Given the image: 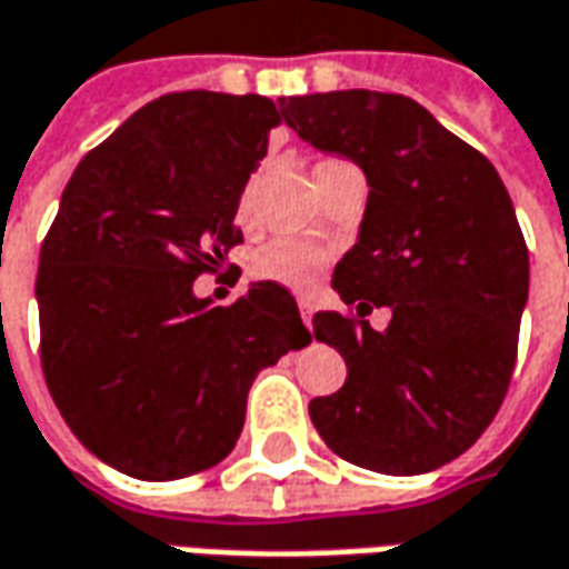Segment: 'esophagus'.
I'll list each match as a JSON object with an SVG mask.
<instances>
[{"mask_svg":"<svg viewBox=\"0 0 569 569\" xmlns=\"http://www.w3.org/2000/svg\"><path fill=\"white\" fill-rule=\"evenodd\" d=\"M300 316H303V322L310 326V322H312V303H310V300H300Z\"/></svg>","mask_w":569,"mask_h":569,"instance_id":"obj_1","label":"esophagus"}]
</instances>
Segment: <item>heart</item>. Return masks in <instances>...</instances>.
I'll return each instance as SVG.
<instances>
[{
  "label": "heart",
  "instance_id": "obj_1",
  "mask_svg": "<svg viewBox=\"0 0 569 569\" xmlns=\"http://www.w3.org/2000/svg\"><path fill=\"white\" fill-rule=\"evenodd\" d=\"M338 159H326L319 162V169H329ZM312 171V174H316ZM253 184L257 181H247L243 193H240V209H247L250 197H253ZM329 266V247L322 243H312V240L300 238H278L262 243L253 259H250V272L262 281H276V284H284L291 291H310L312 284L319 281V276L326 272Z\"/></svg>",
  "mask_w": 569,
  "mask_h": 569
}]
</instances>
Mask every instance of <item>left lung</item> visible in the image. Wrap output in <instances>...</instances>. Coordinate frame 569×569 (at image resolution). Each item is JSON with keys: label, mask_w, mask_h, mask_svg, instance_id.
<instances>
[{"label": "left lung", "mask_w": 569, "mask_h": 569, "mask_svg": "<svg viewBox=\"0 0 569 569\" xmlns=\"http://www.w3.org/2000/svg\"><path fill=\"white\" fill-rule=\"evenodd\" d=\"M300 140L357 162L369 184L357 243L335 266L345 312L312 335L347 363V382L310 400L331 451L366 470L417 476L451 463L489 429L510 385L529 250L505 181L479 150L400 93L281 97ZM388 306L376 332L362 316Z\"/></svg>", "instance_id": "obj_1"}]
</instances>
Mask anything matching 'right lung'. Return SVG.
Returning a JSON list of instances; mask_svg holds the SVG:
<instances>
[{"instance_id":"1","label":"right lung","mask_w":569,"mask_h":569,"mask_svg":"<svg viewBox=\"0 0 569 569\" xmlns=\"http://www.w3.org/2000/svg\"><path fill=\"white\" fill-rule=\"evenodd\" d=\"M276 124L257 93H166L64 187L37 272L43 376L80 445L133 479L222 463L259 369L310 345L276 281L231 307L193 293L243 240L240 193Z\"/></svg>"}]
</instances>
